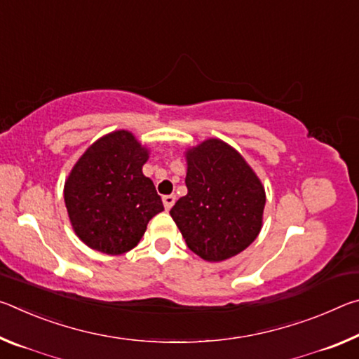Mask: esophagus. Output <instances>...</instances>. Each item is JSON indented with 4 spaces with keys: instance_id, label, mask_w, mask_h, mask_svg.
Returning a JSON list of instances; mask_svg holds the SVG:
<instances>
[{
    "instance_id": "1",
    "label": "esophagus",
    "mask_w": 359,
    "mask_h": 359,
    "mask_svg": "<svg viewBox=\"0 0 359 359\" xmlns=\"http://www.w3.org/2000/svg\"><path fill=\"white\" fill-rule=\"evenodd\" d=\"M174 203H175V194H166V196H163V204H165L166 210L171 209Z\"/></svg>"
}]
</instances>
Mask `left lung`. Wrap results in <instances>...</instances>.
Here are the masks:
<instances>
[{"label":"left lung","instance_id":"left-lung-1","mask_svg":"<svg viewBox=\"0 0 359 359\" xmlns=\"http://www.w3.org/2000/svg\"><path fill=\"white\" fill-rule=\"evenodd\" d=\"M185 156L188 193L169 214L198 257L210 263L236 257L263 226V184L244 156L220 139H208Z\"/></svg>","mask_w":359,"mask_h":359}]
</instances>
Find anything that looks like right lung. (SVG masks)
Instances as JSON below:
<instances>
[{
	"mask_svg": "<svg viewBox=\"0 0 359 359\" xmlns=\"http://www.w3.org/2000/svg\"><path fill=\"white\" fill-rule=\"evenodd\" d=\"M149 150L126 130L100 137L79 158L65 184L68 215L83 244L107 255L130 252L147 223L165 210L142 174Z\"/></svg>",
	"mask_w": 359,
	"mask_h": 359,
	"instance_id": "right-lung-1",
	"label": "right lung"
}]
</instances>
